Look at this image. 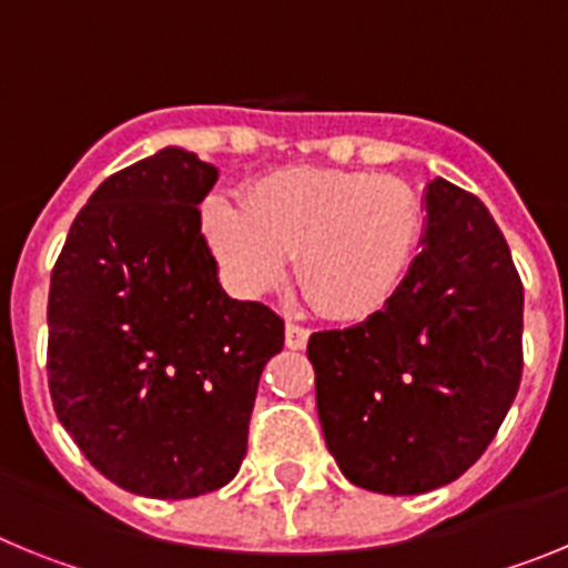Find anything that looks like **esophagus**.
I'll list each match as a JSON object with an SVG mask.
<instances>
[{
    "mask_svg": "<svg viewBox=\"0 0 568 568\" xmlns=\"http://www.w3.org/2000/svg\"><path fill=\"white\" fill-rule=\"evenodd\" d=\"M310 341V329L298 321H287V346L290 349H304Z\"/></svg>",
    "mask_w": 568,
    "mask_h": 568,
    "instance_id": "esophagus-1",
    "label": "esophagus"
}]
</instances>
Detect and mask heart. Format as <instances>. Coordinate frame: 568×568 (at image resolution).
Instances as JSON below:
<instances>
[{"mask_svg":"<svg viewBox=\"0 0 568 568\" xmlns=\"http://www.w3.org/2000/svg\"><path fill=\"white\" fill-rule=\"evenodd\" d=\"M426 227L420 195L393 175L295 168L261 175L244 204L215 195L204 230L227 278L244 295H267L290 278L333 318L384 310L404 287Z\"/></svg>","mask_w":568,"mask_h":568,"instance_id":"1","label":"heart"}]
</instances>
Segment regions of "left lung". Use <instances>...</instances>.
Segmentation results:
<instances>
[{
    "mask_svg": "<svg viewBox=\"0 0 568 568\" xmlns=\"http://www.w3.org/2000/svg\"><path fill=\"white\" fill-rule=\"evenodd\" d=\"M420 244L384 310L307 344L327 449L346 480L381 495L458 480L524 373V284L484 202L429 182Z\"/></svg>",
    "mask_w": 568,
    "mask_h": 568,
    "instance_id": "8db88e82",
    "label": "left lung"
}]
</instances>
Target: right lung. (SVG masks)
I'll return each instance as SVG.
<instances>
[{
    "instance_id": "obj_1",
    "label": "right lung",
    "mask_w": 568,
    "mask_h": 568,
    "mask_svg": "<svg viewBox=\"0 0 568 568\" xmlns=\"http://www.w3.org/2000/svg\"><path fill=\"white\" fill-rule=\"evenodd\" d=\"M219 170L182 148L104 179L50 275L48 386L84 458L115 486L182 500L222 489L284 318L235 301L202 233Z\"/></svg>"
}]
</instances>
